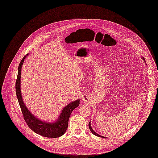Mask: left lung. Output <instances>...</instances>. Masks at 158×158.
<instances>
[{"instance_id": "obj_1", "label": "left lung", "mask_w": 158, "mask_h": 158, "mask_svg": "<svg viewBox=\"0 0 158 158\" xmlns=\"http://www.w3.org/2000/svg\"><path fill=\"white\" fill-rule=\"evenodd\" d=\"M143 59V60H145L144 59ZM89 129H90V130L91 131V132L95 135H96V136H98V137H102V138H104V137H103V136H102V135H99V134H96V132H95V131L93 130V129L92 128V127L90 126V122H89Z\"/></svg>"}]
</instances>
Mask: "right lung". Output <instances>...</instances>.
Here are the masks:
<instances>
[{"mask_svg": "<svg viewBox=\"0 0 158 158\" xmlns=\"http://www.w3.org/2000/svg\"><path fill=\"white\" fill-rule=\"evenodd\" d=\"M28 54H27V56ZM26 56H24L21 60L18 67V76L16 82V93L18 98V100L23 113V116L28 126L33 132L38 134L43 137L49 138H56L60 137L66 132V130L68 126V120L70 115L73 110L79 105V99L71 102L64 107L60 114V117L58 120L54 123H48L41 122L38 118H35L31 112L26 107L23 100L20 89L21 82V67L26 59Z\"/></svg>", "mask_w": 158, "mask_h": 158, "instance_id": "1", "label": "right lung"}]
</instances>
